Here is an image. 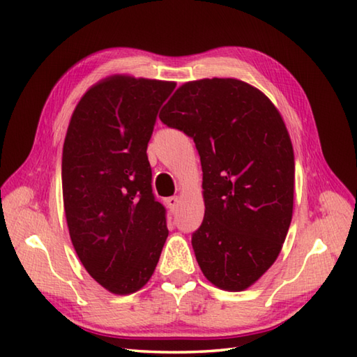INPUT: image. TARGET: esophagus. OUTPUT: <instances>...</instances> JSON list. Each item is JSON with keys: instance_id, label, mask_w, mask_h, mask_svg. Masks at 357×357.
Wrapping results in <instances>:
<instances>
[{"instance_id": "obj_1", "label": "esophagus", "mask_w": 357, "mask_h": 357, "mask_svg": "<svg viewBox=\"0 0 357 357\" xmlns=\"http://www.w3.org/2000/svg\"><path fill=\"white\" fill-rule=\"evenodd\" d=\"M165 204H167V207L170 208V211H174V208L179 206V198L178 196H170V198L165 199Z\"/></svg>"}]
</instances>
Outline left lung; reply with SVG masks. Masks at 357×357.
Here are the masks:
<instances>
[{"label":"left lung","instance_id":"left-lung-1","mask_svg":"<svg viewBox=\"0 0 357 357\" xmlns=\"http://www.w3.org/2000/svg\"><path fill=\"white\" fill-rule=\"evenodd\" d=\"M159 118L193 138L204 221L196 261L227 291L252 287L280 253L293 216L294 153L284 119L259 89L234 78L181 86Z\"/></svg>","mask_w":357,"mask_h":357}]
</instances>
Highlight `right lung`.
Here are the masks:
<instances>
[{
    "label": "right lung",
    "mask_w": 357,
    "mask_h": 357,
    "mask_svg": "<svg viewBox=\"0 0 357 357\" xmlns=\"http://www.w3.org/2000/svg\"><path fill=\"white\" fill-rule=\"evenodd\" d=\"M176 82L113 75L73 110L63 147V199L81 264L113 294L141 290L169 230L151 192L147 144Z\"/></svg>",
    "instance_id": "add662e5"
}]
</instances>
